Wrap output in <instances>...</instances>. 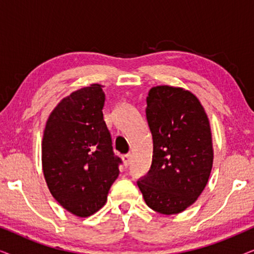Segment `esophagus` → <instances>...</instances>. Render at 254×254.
Returning a JSON list of instances; mask_svg holds the SVG:
<instances>
[{
	"label": "esophagus",
	"instance_id": "34e87169",
	"mask_svg": "<svg viewBox=\"0 0 254 254\" xmlns=\"http://www.w3.org/2000/svg\"><path fill=\"white\" fill-rule=\"evenodd\" d=\"M123 161H124L125 166H128V165L130 164V162H131V155H130V154L124 155V156H123Z\"/></svg>",
	"mask_w": 254,
	"mask_h": 254
}]
</instances>
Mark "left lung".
<instances>
[{
    "label": "left lung",
    "instance_id": "8db88e82",
    "mask_svg": "<svg viewBox=\"0 0 254 254\" xmlns=\"http://www.w3.org/2000/svg\"><path fill=\"white\" fill-rule=\"evenodd\" d=\"M152 162L137 186L148 207L179 214L195 202L213 168L209 120L199 99L183 88L158 85L147 97Z\"/></svg>",
    "mask_w": 254,
    "mask_h": 254
}]
</instances>
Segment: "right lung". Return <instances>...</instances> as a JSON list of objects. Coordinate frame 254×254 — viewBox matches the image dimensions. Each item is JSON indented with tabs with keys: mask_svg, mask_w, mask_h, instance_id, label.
Instances as JSON below:
<instances>
[{
	"mask_svg": "<svg viewBox=\"0 0 254 254\" xmlns=\"http://www.w3.org/2000/svg\"><path fill=\"white\" fill-rule=\"evenodd\" d=\"M104 103L102 85L79 89L58 104L44 130L41 162L48 190L78 217H88L105 204L119 176L121 159L113 152Z\"/></svg>",
	"mask_w": 254,
	"mask_h": 254,
	"instance_id": "add662e5",
	"label": "right lung"
}]
</instances>
